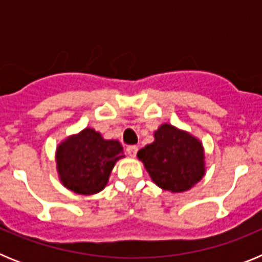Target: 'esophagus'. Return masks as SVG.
<instances>
[{
  "instance_id": "esophagus-1",
  "label": "esophagus",
  "mask_w": 262,
  "mask_h": 262,
  "mask_svg": "<svg viewBox=\"0 0 262 262\" xmlns=\"http://www.w3.org/2000/svg\"><path fill=\"white\" fill-rule=\"evenodd\" d=\"M126 152L128 156L135 157L136 154H138V147H136V145H128V147L126 148Z\"/></svg>"
}]
</instances>
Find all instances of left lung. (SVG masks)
<instances>
[{"instance_id": "obj_1", "label": "left lung", "mask_w": 262, "mask_h": 262, "mask_svg": "<svg viewBox=\"0 0 262 262\" xmlns=\"http://www.w3.org/2000/svg\"><path fill=\"white\" fill-rule=\"evenodd\" d=\"M155 142L138 152L152 181L163 190L182 193L206 173L205 149L200 139L169 123L154 133Z\"/></svg>"}]
</instances>
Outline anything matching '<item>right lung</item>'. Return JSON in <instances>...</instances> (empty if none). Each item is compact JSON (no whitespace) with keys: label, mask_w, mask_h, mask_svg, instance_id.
Segmentation results:
<instances>
[{"label":"right lung","mask_w":262,"mask_h":262,"mask_svg":"<svg viewBox=\"0 0 262 262\" xmlns=\"http://www.w3.org/2000/svg\"><path fill=\"white\" fill-rule=\"evenodd\" d=\"M124 157L118 140H106L93 128H84L56 148V168L61 184L81 195L105 189L118 160Z\"/></svg>","instance_id":"add662e5"}]
</instances>
